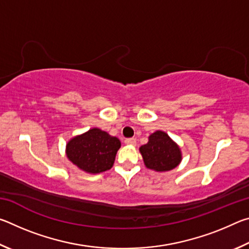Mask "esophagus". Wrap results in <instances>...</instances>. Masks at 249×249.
Masks as SVG:
<instances>
[{"label": "esophagus", "mask_w": 249, "mask_h": 249, "mask_svg": "<svg viewBox=\"0 0 249 249\" xmlns=\"http://www.w3.org/2000/svg\"><path fill=\"white\" fill-rule=\"evenodd\" d=\"M125 144H126V145L135 146V145H136V140H135V138H126V140H125Z\"/></svg>", "instance_id": "obj_1"}]
</instances>
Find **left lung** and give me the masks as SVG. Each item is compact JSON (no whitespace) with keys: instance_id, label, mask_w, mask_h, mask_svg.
Wrapping results in <instances>:
<instances>
[{"instance_id":"8db88e82","label":"left lung","mask_w":249,"mask_h":249,"mask_svg":"<svg viewBox=\"0 0 249 249\" xmlns=\"http://www.w3.org/2000/svg\"><path fill=\"white\" fill-rule=\"evenodd\" d=\"M140 150L146 167L156 171L171 170L181 161L178 145L161 130L151 134L148 142L142 145Z\"/></svg>"}]
</instances>
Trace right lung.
I'll return each mask as SVG.
<instances>
[{
  "label": "right lung",
  "mask_w": 249,
  "mask_h": 249,
  "mask_svg": "<svg viewBox=\"0 0 249 249\" xmlns=\"http://www.w3.org/2000/svg\"><path fill=\"white\" fill-rule=\"evenodd\" d=\"M120 147L119 138L99 128H92L68 142L67 157L81 170L100 174L111 169Z\"/></svg>",
  "instance_id": "add662e5"
}]
</instances>
